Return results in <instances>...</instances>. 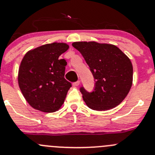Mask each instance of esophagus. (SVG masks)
I'll list each match as a JSON object with an SVG mask.
<instances>
[{"instance_id": "1", "label": "esophagus", "mask_w": 155, "mask_h": 155, "mask_svg": "<svg viewBox=\"0 0 155 155\" xmlns=\"http://www.w3.org/2000/svg\"><path fill=\"white\" fill-rule=\"evenodd\" d=\"M79 84H80V81H76V82H73V85L74 86V87H76V86L79 85Z\"/></svg>"}]
</instances>
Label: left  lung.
I'll list each match as a JSON object with an SVG mask.
<instances>
[{"instance_id": "8db88e82", "label": "left lung", "mask_w": 155, "mask_h": 155, "mask_svg": "<svg viewBox=\"0 0 155 155\" xmlns=\"http://www.w3.org/2000/svg\"><path fill=\"white\" fill-rule=\"evenodd\" d=\"M94 76L91 92L80 87L83 99L93 110H106L117 106L131 89L133 67L131 61L117 47L97 42H74Z\"/></svg>"}]
</instances>
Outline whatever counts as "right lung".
Masks as SVG:
<instances>
[{
	"instance_id": "add662e5",
	"label": "right lung",
	"mask_w": 155,
	"mask_h": 155,
	"mask_svg": "<svg viewBox=\"0 0 155 155\" xmlns=\"http://www.w3.org/2000/svg\"><path fill=\"white\" fill-rule=\"evenodd\" d=\"M68 48L64 43L48 44L29 51L22 59L18 71L19 87L35 109L51 113L64 103L72 84L64 79L66 60L58 57Z\"/></svg>"
}]
</instances>
